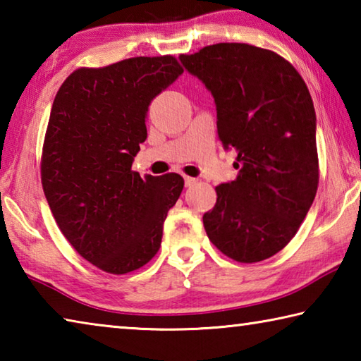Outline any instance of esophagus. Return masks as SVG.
Here are the masks:
<instances>
[{
    "label": "esophagus",
    "mask_w": 361,
    "mask_h": 361,
    "mask_svg": "<svg viewBox=\"0 0 361 361\" xmlns=\"http://www.w3.org/2000/svg\"><path fill=\"white\" fill-rule=\"evenodd\" d=\"M195 181H197V180L192 178V176H186V175H185V185H186V186H192Z\"/></svg>",
    "instance_id": "esophagus-1"
}]
</instances>
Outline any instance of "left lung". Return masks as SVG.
<instances>
[{
  "label": "left lung",
  "mask_w": 361,
  "mask_h": 361,
  "mask_svg": "<svg viewBox=\"0 0 361 361\" xmlns=\"http://www.w3.org/2000/svg\"><path fill=\"white\" fill-rule=\"evenodd\" d=\"M210 90L218 137L235 149L237 178L216 186L204 228L239 262L267 259L288 245L319 188L315 109L301 75L279 54L219 42L180 56Z\"/></svg>",
  "instance_id": "8db88e82"
}]
</instances>
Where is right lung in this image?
I'll list each match as a JSON object with an SVG mask.
<instances>
[{
  "label": "right lung",
  "mask_w": 361,
  "mask_h": 361,
  "mask_svg": "<svg viewBox=\"0 0 361 361\" xmlns=\"http://www.w3.org/2000/svg\"><path fill=\"white\" fill-rule=\"evenodd\" d=\"M183 73L173 56L78 68L54 99L41 183L59 229L102 271L127 274L159 252L162 224L185 186L178 173L132 170L151 100Z\"/></svg>",
  "instance_id": "obj_1"
}]
</instances>
